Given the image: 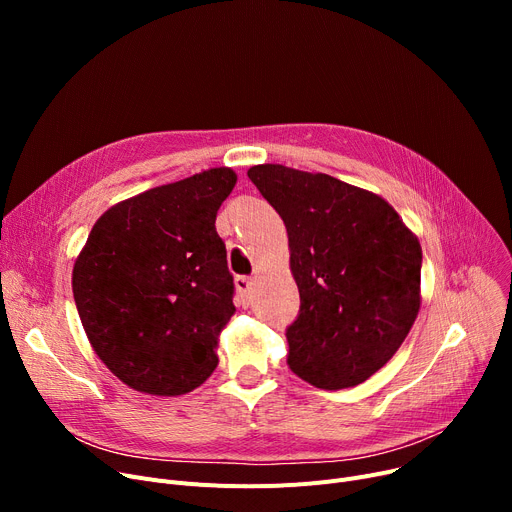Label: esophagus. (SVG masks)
Wrapping results in <instances>:
<instances>
[{"instance_id":"1","label":"esophagus","mask_w":512,"mask_h":512,"mask_svg":"<svg viewBox=\"0 0 512 512\" xmlns=\"http://www.w3.org/2000/svg\"><path fill=\"white\" fill-rule=\"evenodd\" d=\"M234 284H236V292H238L242 305H249V301H251V284H253L251 278L249 276H238Z\"/></svg>"}]
</instances>
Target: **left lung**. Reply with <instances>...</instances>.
Segmentation results:
<instances>
[{"label": "left lung", "instance_id": "obj_1", "mask_svg": "<svg viewBox=\"0 0 512 512\" xmlns=\"http://www.w3.org/2000/svg\"><path fill=\"white\" fill-rule=\"evenodd\" d=\"M249 178L284 220L301 294L286 328L288 367L324 390L365 382L417 317V236L382 197L328 174L263 164Z\"/></svg>", "mask_w": 512, "mask_h": 512}]
</instances>
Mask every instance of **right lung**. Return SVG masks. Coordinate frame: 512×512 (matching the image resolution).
<instances>
[{"label": "right lung", "instance_id": "1", "mask_svg": "<svg viewBox=\"0 0 512 512\" xmlns=\"http://www.w3.org/2000/svg\"><path fill=\"white\" fill-rule=\"evenodd\" d=\"M236 174L213 168L107 209L72 272L74 303L97 357L126 386L178 396L218 367L234 278L215 215Z\"/></svg>", "mask_w": 512, "mask_h": 512}]
</instances>
